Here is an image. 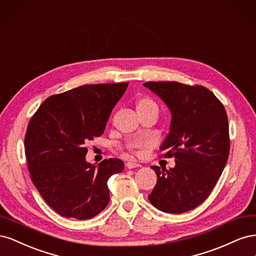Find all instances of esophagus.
Here are the masks:
<instances>
[{
    "mask_svg": "<svg viewBox=\"0 0 256 256\" xmlns=\"http://www.w3.org/2000/svg\"><path fill=\"white\" fill-rule=\"evenodd\" d=\"M126 166H127V168H134L141 166V164H138V162H136V161H129L126 164Z\"/></svg>",
    "mask_w": 256,
    "mask_h": 256,
    "instance_id": "1",
    "label": "esophagus"
}]
</instances>
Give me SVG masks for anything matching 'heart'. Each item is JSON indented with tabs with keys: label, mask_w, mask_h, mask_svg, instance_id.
Masks as SVG:
<instances>
[{
	"label": "heart",
	"mask_w": 256,
	"mask_h": 256,
	"mask_svg": "<svg viewBox=\"0 0 256 256\" xmlns=\"http://www.w3.org/2000/svg\"><path fill=\"white\" fill-rule=\"evenodd\" d=\"M154 104L152 100L147 99V98H143L141 100H138V102L136 104V108H140V106H152Z\"/></svg>",
	"instance_id": "b5f03b06"
}]
</instances>
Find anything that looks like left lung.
Segmentation results:
<instances>
[{
  "label": "left lung",
  "instance_id": "8db88e82",
  "mask_svg": "<svg viewBox=\"0 0 256 256\" xmlns=\"http://www.w3.org/2000/svg\"><path fill=\"white\" fill-rule=\"evenodd\" d=\"M171 112V124L160 150L174 156L175 166H152L157 184L150 202L168 214L198 207L210 194L230 154L228 115L223 104L206 88L178 82H147Z\"/></svg>",
  "mask_w": 256,
  "mask_h": 256
}]
</instances>
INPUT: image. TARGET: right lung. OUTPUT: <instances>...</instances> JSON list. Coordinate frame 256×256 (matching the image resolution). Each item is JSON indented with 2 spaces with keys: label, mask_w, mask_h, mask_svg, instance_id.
<instances>
[{
  "label": "right lung",
  "mask_w": 256,
  "mask_h": 256,
  "mask_svg": "<svg viewBox=\"0 0 256 256\" xmlns=\"http://www.w3.org/2000/svg\"><path fill=\"white\" fill-rule=\"evenodd\" d=\"M128 83L83 85L47 98L30 118L24 138L30 178L47 204L67 218L86 220L110 200L108 180L124 162L86 161L85 143L100 136Z\"/></svg>",
  "instance_id": "right-lung-1"
}]
</instances>
